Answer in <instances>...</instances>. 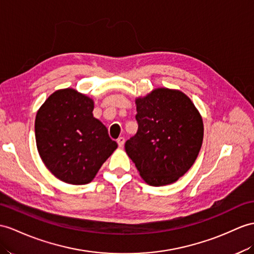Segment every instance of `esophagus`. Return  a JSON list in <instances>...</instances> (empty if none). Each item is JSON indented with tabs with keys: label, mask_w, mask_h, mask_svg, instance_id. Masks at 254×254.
<instances>
[{
	"label": "esophagus",
	"mask_w": 254,
	"mask_h": 254,
	"mask_svg": "<svg viewBox=\"0 0 254 254\" xmlns=\"http://www.w3.org/2000/svg\"><path fill=\"white\" fill-rule=\"evenodd\" d=\"M117 143H119V146H120V147H123L124 144H125V138H124V137H120L119 139H117Z\"/></svg>",
	"instance_id": "34e87169"
}]
</instances>
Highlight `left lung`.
<instances>
[{
    "label": "left lung",
    "instance_id": "left-lung-1",
    "mask_svg": "<svg viewBox=\"0 0 254 254\" xmlns=\"http://www.w3.org/2000/svg\"><path fill=\"white\" fill-rule=\"evenodd\" d=\"M135 103L138 131L126 141V153L147 184L174 183L198 156L203 138L201 116L179 90L157 88Z\"/></svg>",
    "mask_w": 254,
    "mask_h": 254
}]
</instances>
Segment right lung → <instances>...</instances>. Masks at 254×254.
<instances>
[{"mask_svg":"<svg viewBox=\"0 0 254 254\" xmlns=\"http://www.w3.org/2000/svg\"><path fill=\"white\" fill-rule=\"evenodd\" d=\"M94 101L76 90L55 91L35 117L36 146L59 180L87 184L117 147L108 129L92 116Z\"/></svg>","mask_w":254,"mask_h":254,"instance_id":"add662e5","label":"right lung"}]
</instances>
